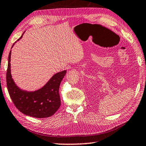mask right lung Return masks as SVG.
<instances>
[{"label": "right lung", "instance_id": "add662e5", "mask_svg": "<svg viewBox=\"0 0 146 146\" xmlns=\"http://www.w3.org/2000/svg\"><path fill=\"white\" fill-rule=\"evenodd\" d=\"M23 34L17 41L21 39ZM11 50L8 56L6 83L9 94L14 105L21 112L29 116L37 118L50 117L60 106L59 87L67 70L54 74L40 89L32 92L23 90L16 85L11 76Z\"/></svg>", "mask_w": 146, "mask_h": 146}]
</instances>
